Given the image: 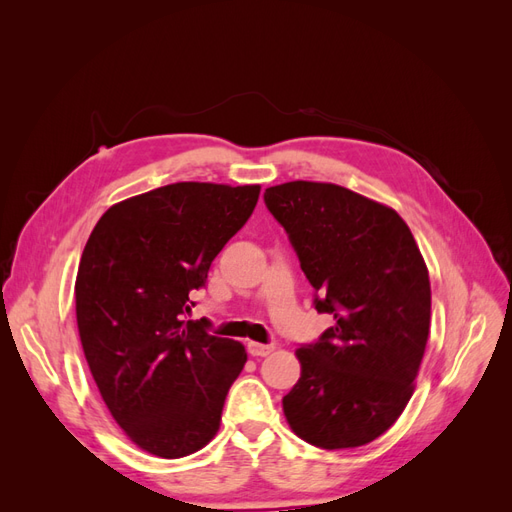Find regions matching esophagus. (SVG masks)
Here are the masks:
<instances>
[{
	"label": "esophagus",
	"mask_w": 512,
	"mask_h": 512,
	"mask_svg": "<svg viewBox=\"0 0 512 512\" xmlns=\"http://www.w3.org/2000/svg\"><path fill=\"white\" fill-rule=\"evenodd\" d=\"M273 344H258V342H247V352L252 356H267L273 352Z\"/></svg>",
	"instance_id": "34e87169"
}]
</instances>
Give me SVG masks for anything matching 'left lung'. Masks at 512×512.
<instances>
[{
	"instance_id": "8db88e82",
	"label": "left lung",
	"mask_w": 512,
	"mask_h": 512,
	"mask_svg": "<svg viewBox=\"0 0 512 512\" xmlns=\"http://www.w3.org/2000/svg\"><path fill=\"white\" fill-rule=\"evenodd\" d=\"M265 205L316 290L314 307L335 320L297 350L301 378L282 399L286 421L327 451L363 446L414 393L431 318L421 250L397 211L342 185H273Z\"/></svg>"
}]
</instances>
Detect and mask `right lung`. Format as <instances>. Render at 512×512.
Segmentation results:
<instances>
[{"label": "right lung", "instance_id": "obj_1", "mask_svg": "<svg viewBox=\"0 0 512 512\" xmlns=\"http://www.w3.org/2000/svg\"><path fill=\"white\" fill-rule=\"evenodd\" d=\"M258 194L260 185L170 183L113 205L83 250L74 294L87 365L117 425L156 457L213 440L247 361L243 344L185 316Z\"/></svg>", "mask_w": 512, "mask_h": 512}]
</instances>
